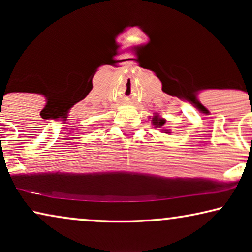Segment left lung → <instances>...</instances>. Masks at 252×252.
<instances>
[{
  "mask_svg": "<svg viewBox=\"0 0 252 252\" xmlns=\"http://www.w3.org/2000/svg\"><path fill=\"white\" fill-rule=\"evenodd\" d=\"M153 122H154V125L160 127V126L164 125L165 120H164V119H158L157 117H155V118H153ZM166 133H167V132H166Z\"/></svg>",
  "mask_w": 252,
  "mask_h": 252,
  "instance_id": "8db88e82",
  "label": "left lung"
}]
</instances>
